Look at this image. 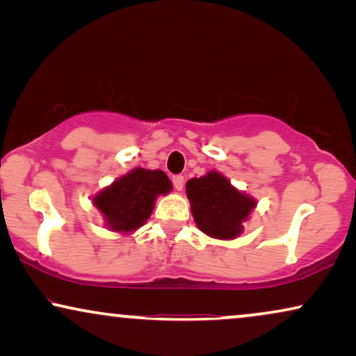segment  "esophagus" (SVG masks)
<instances>
[{
	"label": "esophagus",
	"mask_w": 356,
	"mask_h": 356,
	"mask_svg": "<svg viewBox=\"0 0 356 356\" xmlns=\"http://www.w3.org/2000/svg\"><path fill=\"white\" fill-rule=\"evenodd\" d=\"M172 184H174L175 191L181 192L182 188H184V177H182V175H174V177H172Z\"/></svg>",
	"instance_id": "obj_1"
}]
</instances>
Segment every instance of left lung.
I'll return each instance as SVG.
<instances>
[{
    "instance_id": "left-lung-1",
    "label": "left lung",
    "mask_w": 356,
    "mask_h": 356,
    "mask_svg": "<svg viewBox=\"0 0 356 356\" xmlns=\"http://www.w3.org/2000/svg\"><path fill=\"white\" fill-rule=\"evenodd\" d=\"M186 188L197 226L216 239L238 238L244 229L243 222L257 205L216 170L191 179Z\"/></svg>"
}]
</instances>
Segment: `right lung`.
Masks as SVG:
<instances>
[{
    "label": "right lung",
    "instance_id": "1",
    "mask_svg": "<svg viewBox=\"0 0 356 356\" xmlns=\"http://www.w3.org/2000/svg\"><path fill=\"white\" fill-rule=\"evenodd\" d=\"M172 184L163 170L136 168L92 197L106 226L117 233H131L151 216L158 195H168Z\"/></svg>",
    "mask_w": 356,
    "mask_h": 356
}]
</instances>
